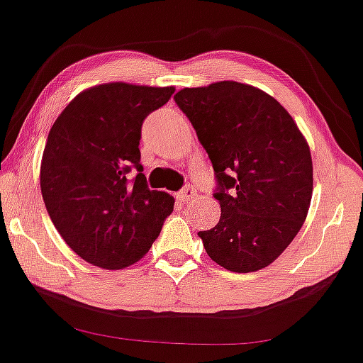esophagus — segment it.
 <instances>
[{"label":"esophagus","mask_w":363,"mask_h":363,"mask_svg":"<svg viewBox=\"0 0 363 363\" xmlns=\"http://www.w3.org/2000/svg\"><path fill=\"white\" fill-rule=\"evenodd\" d=\"M196 194H198V193H196L194 187L191 184H187L177 193V199H181L182 203H186V201H191L193 198H196Z\"/></svg>","instance_id":"obj_1"}]
</instances>
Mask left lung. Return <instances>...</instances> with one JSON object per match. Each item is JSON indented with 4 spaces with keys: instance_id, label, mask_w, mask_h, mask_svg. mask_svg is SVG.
Masks as SVG:
<instances>
[{
    "instance_id": "1",
    "label": "left lung",
    "mask_w": 363,
    "mask_h": 363,
    "mask_svg": "<svg viewBox=\"0 0 363 363\" xmlns=\"http://www.w3.org/2000/svg\"><path fill=\"white\" fill-rule=\"evenodd\" d=\"M208 152L221 216L199 231L206 253L231 272H255L289 247L308 216L313 160L301 130L277 99L220 81L174 96Z\"/></svg>"
}]
</instances>
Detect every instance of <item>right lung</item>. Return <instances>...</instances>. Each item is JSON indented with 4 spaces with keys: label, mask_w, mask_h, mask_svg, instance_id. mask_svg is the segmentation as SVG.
I'll return each mask as SVG.
<instances>
[{
    "label": "right lung",
    "mask_w": 363,
    "mask_h": 363,
    "mask_svg": "<svg viewBox=\"0 0 363 363\" xmlns=\"http://www.w3.org/2000/svg\"><path fill=\"white\" fill-rule=\"evenodd\" d=\"M174 87L108 82L82 91L52 125L40 189L52 223L81 259L123 269L150 250L174 198L150 191L140 164L142 123ZM138 176L129 179V172Z\"/></svg>",
    "instance_id": "1"
}]
</instances>
